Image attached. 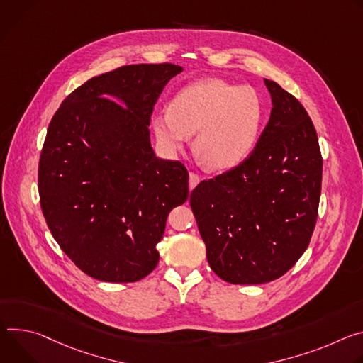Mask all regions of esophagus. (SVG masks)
Returning <instances> with one entry per match:
<instances>
[{"label": "esophagus", "mask_w": 363, "mask_h": 363, "mask_svg": "<svg viewBox=\"0 0 363 363\" xmlns=\"http://www.w3.org/2000/svg\"><path fill=\"white\" fill-rule=\"evenodd\" d=\"M199 182H200V176H199V174H196V173H190V174H189V186H190V190L194 189V187L199 184Z\"/></svg>", "instance_id": "1"}]
</instances>
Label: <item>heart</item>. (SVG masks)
<instances>
[{"mask_svg": "<svg viewBox=\"0 0 363 363\" xmlns=\"http://www.w3.org/2000/svg\"><path fill=\"white\" fill-rule=\"evenodd\" d=\"M265 121V104L252 86L203 79L184 86L169 111L152 116L158 143L180 151L194 135L193 151L215 172L230 170L254 151Z\"/></svg>", "mask_w": 363, "mask_h": 363, "instance_id": "b5f03b06", "label": "heart"}]
</instances>
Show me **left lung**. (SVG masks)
<instances>
[{
  "mask_svg": "<svg viewBox=\"0 0 363 363\" xmlns=\"http://www.w3.org/2000/svg\"><path fill=\"white\" fill-rule=\"evenodd\" d=\"M272 109L251 155L200 182L190 206L213 272L230 284H262L304 254L321 191L317 133L304 106L265 79Z\"/></svg>",
  "mask_w": 363,
  "mask_h": 363,
  "instance_id": "obj_1",
  "label": "left lung"
}]
</instances>
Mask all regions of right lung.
Here are the masks:
<instances>
[{
    "label": "right lung",
    "instance_id": "1",
    "mask_svg": "<svg viewBox=\"0 0 363 363\" xmlns=\"http://www.w3.org/2000/svg\"><path fill=\"white\" fill-rule=\"evenodd\" d=\"M182 70L121 66L74 89L50 121L38 161L40 206L62 251L92 278L147 277L170 211L189 197L187 169L155 157L148 130L160 94Z\"/></svg>",
    "mask_w": 363,
    "mask_h": 363
}]
</instances>
